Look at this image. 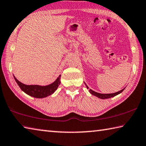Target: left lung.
<instances>
[{"label": "left lung", "mask_w": 146, "mask_h": 146, "mask_svg": "<svg viewBox=\"0 0 146 146\" xmlns=\"http://www.w3.org/2000/svg\"><path fill=\"white\" fill-rule=\"evenodd\" d=\"M86 86L87 88L89 89V87L87 86L86 84ZM124 89L121 90L120 91L116 92H115V93H112V94H101V93H98V92H95L94 91H92V89H89V92H90V93H91L92 95H94V96L99 98H100V99L103 100V99H108V98H110L115 96H116V95L121 93V92L124 91Z\"/></svg>", "instance_id": "8db88e82"}]
</instances>
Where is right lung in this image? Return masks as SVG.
<instances>
[{
    "mask_svg": "<svg viewBox=\"0 0 146 146\" xmlns=\"http://www.w3.org/2000/svg\"><path fill=\"white\" fill-rule=\"evenodd\" d=\"M13 76L22 91L29 96L36 98H43L52 94L56 91L60 83V75L52 84L45 86H38V85H25L18 81L14 75Z\"/></svg>",
    "mask_w": 146,
    "mask_h": 146,
    "instance_id": "right-lung-1",
    "label": "right lung"
}]
</instances>
